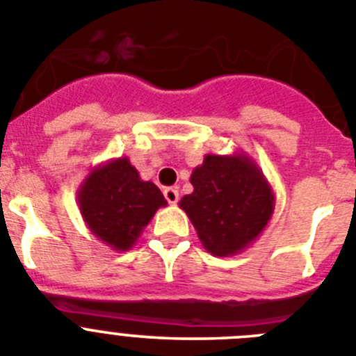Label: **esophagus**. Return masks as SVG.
<instances>
[{
    "instance_id": "1",
    "label": "esophagus",
    "mask_w": 356,
    "mask_h": 356,
    "mask_svg": "<svg viewBox=\"0 0 356 356\" xmlns=\"http://www.w3.org/2000/svg\"><path fill=\"white\" fill-rule=\"evenodd\" d=\"M164 197H166V201H168L170 204H177L179 190L177 188H166V190H164Z\"/></svg>"
}]
</instances>
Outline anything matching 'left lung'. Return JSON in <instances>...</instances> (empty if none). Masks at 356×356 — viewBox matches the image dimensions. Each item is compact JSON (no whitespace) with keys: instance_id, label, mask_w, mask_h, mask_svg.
Wrapping results in <instances>:
<instances>
[{"instance_id":"8db88e82","label":"left lung","mask_w":356,"mask_h":356,"mask_svg":"<svg viewBox=\"0 0 356 356\" xmlns=\"http://www.w3.org/2000/svg\"><path fill=\"white\" fill-rule=\"evenodd\" d=\"M190 183L193 192L184 195L179 206L192 220L206 252L215 257L244 252L273 215V188L244 152L204 155Z\"/></svg>"}]
</instances>
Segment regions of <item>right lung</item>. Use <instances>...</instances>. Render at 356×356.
Returning <instances> with one entry per match:
<instances>
[{
  "label": "right lung",
  "mask_w": 356,
  "mask_h": 356,
  "mask_svg": "<svg viewBox=\"0 0 356 356\" xmlns=\"http://www.w3.org/2000/svg\"><path fill=\"white\" fill-rule=\"evenodd\" d=\"M166 204L159 188L143 181L128 157L94 166L77 190V206L92 235L118 252L130 250Z\"/></svg>",
  "instance_id": "right-lung-1"
}]
</instances>
